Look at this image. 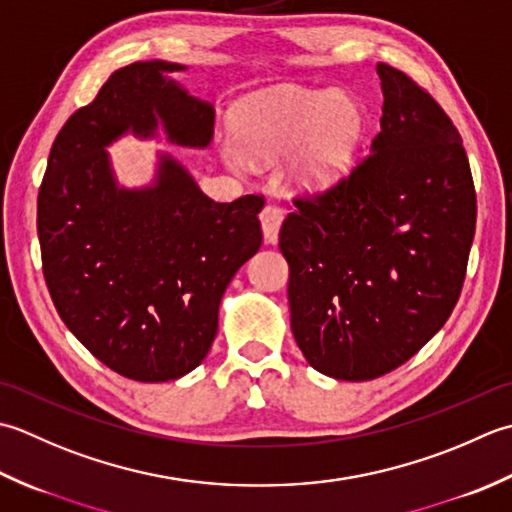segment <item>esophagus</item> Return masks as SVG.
<instances>
[{"label": "esophagus", "instance_id": "obj_1", "mask_svg": "<svg viewBox=\"0 0 512 512\" xmlns=\"http://www.w3.org/2000/svg\"><path fill=\"white\" fill-rule=\"evenodd\" d=\"M283 218H285L283 207L278 205L263 207V212H260V225H263V234L267 243L278 241V232H280V225H283Z\"/></svg>", "mask_w": 512, "mask_h": 512}]
</instances>
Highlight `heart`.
Returning <instances> with one entry per match:
<instances>
[{"label": "heart", "mask_w": 512, "mask_h": 512, "mask_svg": "<svg viewBox=\"0 0 512 512\" xmlns=\"http://www.w3.org/2000/svg\"><path fill=\"white\" fill-rule=\"evenodd\" d=\"M362 114L349 97L333 90L283 88L256 92L236 110V137L225 143L236 170L252 159L278 163L294 153L289 179L300 192L320 194L349 174L362 139Z\"/></svg>", "instance_id": "obj_1"}]
</instances>
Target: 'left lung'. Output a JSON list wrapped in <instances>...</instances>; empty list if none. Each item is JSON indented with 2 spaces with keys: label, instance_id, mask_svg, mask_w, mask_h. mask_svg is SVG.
<instances>
[{
  "label": "left lung",
  "instance_id": "8db88e82",
  "mask_svg": "<svg viewBox=\"0 0 512 512\" xmlns=\"http://www.w3.org/2000/svg\"><path fill=\"white\" fill-rule=\"evenodd\" d=\"M378 75L382 130L371 152L331 190L296 196L278 236L302 356L349 382L398 369L444 327L477 218L453 121L402 70L378 64Z\"/></svg>",
  "mask_w": 512,
  "mask_h": 512
}]
</instances>
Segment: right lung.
Masks as SVG:
<instances>
[{"label":"right lung","mask_w":512,"mask_h":512,"mask_svg":"<svg viewBox=\"0 0 512 512\" xmlns=\"http://www.w3.org/2000/svg\"><path fill=\"white\" fill-rule=\"evenodd\" d=\"M170 61L114 70L57 134L37 196L46 287L64 325L123 378L168 382L210 351L229 280L260 243L265 198H207L181 163L161 154L156 181L123 190L106 145L121 134L205 148L214 108L165 77Z\"/></svg>","instance_id":"1"}]
</instances>
